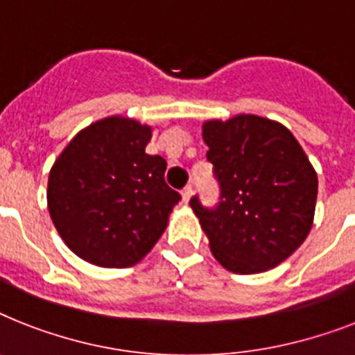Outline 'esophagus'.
I'll list each match as a JSON object with an SVG mask.
<instances>
[{"instance_id": "obj_1", "label": "esophagus", "mask_w": 355, "mask_h": 355, "mask_svg": "<svg viewBox=\"0 0 355 355\" xmlns=\"http://www.w3.org/2000/svg\"><path fill=\"white\" fill-rule=\"evenodd\" d=\"M191 197H193V187H186V189L182 191V202L187 204Z\"/></svg>"}]
</instances>
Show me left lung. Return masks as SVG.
<instances>
[{
    "label": "left lung",
    "instance_id": "obj_1",
    "mask_svg": "<svg viewBox=\"0 0 355 355\" xmlns=\"http://www.w3.org/2000/svg\"><path fill=\"white\" fill-rule=\"evenodd\" d=\"M202 138L220 186L217 207L189 206L213 257L233 273H259L286 261L312 230L318 173L282 123L237 114L207 120Z\"/></svg>",
    "mask_w": 355,
    "mask_h": 355
}]
</instances>
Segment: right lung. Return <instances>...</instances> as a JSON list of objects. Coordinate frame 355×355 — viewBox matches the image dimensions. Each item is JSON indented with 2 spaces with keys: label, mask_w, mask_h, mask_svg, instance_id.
I'll return each mask as SVG.
<instances>
[{
  "label": "right lung",
  "mask_w": 355,
  "mask_h": 355,
  "mask_svg": "<svg viewBox=\"0 0 355 355\" xmlns=\"http://www.w3.org/2000/svg\"><path fill=\"white\" fill-rule=\"evenodd\" d=\"M151 131L131 118H103L56 158L49 213L63 243L83 261L135 266L162 237L180 195L164 180L166 160L146 153Z\"/></svg>",
  "instance_id": "obj_1"
}]
</instances>
